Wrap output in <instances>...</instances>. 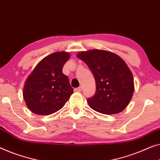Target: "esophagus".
Instances as JSON below:
<instances>
[{
  "label": "esophagus",
  "mask_w": 160,
  "mask_h": 160,
  "mask_svg": "<svg viewBox=\"0 0 160 160\" xmlns=\"http://www.w3.org/2000/svg\"><path fill=\"white\" fill-rule=\"evenodd\" d=\"M74 90H75V92H82V88L81 87H78V88H76V89H75Z\"/></svg>",
  "instance_id": "34e87169"
}]
</instances>
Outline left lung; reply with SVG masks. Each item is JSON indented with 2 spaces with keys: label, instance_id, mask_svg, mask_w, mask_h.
Instances as JSON below:
<instances>
[{
  "label": "left lung",
  "instance_id": "left-lung-1",
  "mask_svg": "<svg viewBox=\"0 0 160 160\" xmlns=\"http://www.w3.org/2000/svg\"><path fill=\"white\" fill-rule=\"evenodd\" d=\"M77 57L87 65L95 79V94L87 99L89 107L102 114L122 112L134 91L133 74L123 60L113 52L97 49L78 52Z\"/></svg>",
  "mask_w": 160,
  "mask_h": 160
}]
</instances>
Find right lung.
I'll return each mask as SVG.
<instances>
[{
	"instance_id": "right-lung-1",
	"label": "right lung",
	"mask_w": 160,
	"mask_h": 160,
	"mask_svg": "<svg viewBox=\"0 0 160 160\" xmlns=\"http://www.w3.org/2000/svg\"><path fill=\"white\" fill-rule=\"evenodd\" d=\"M69 58L67 52H53L39 62L27 78L23 97L32 112L52 114L61 110L73 93L68 76L62 71Z\"/></svg>"
}]
</instances>
